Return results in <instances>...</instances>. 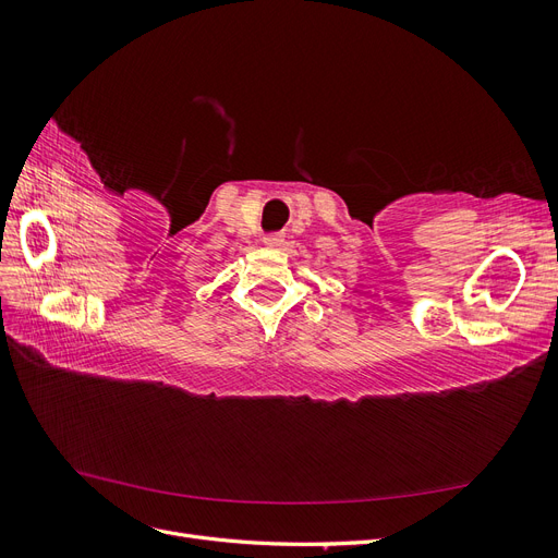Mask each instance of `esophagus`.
<instances>
[{
    "mask_svg": "<svg viewBox=\"0 0 558 558\" xmlns=\"http://www.w3.org/2000/svg\"><path fill=\"white\" fill-rule=\"evenodd\" d=\"M265 244L267 246H279L281 244V234H269V238H265Z\"/></svg>",
    "mask_w": 558,
    "mask_h": 558,
    "instance_id": "34e87169",
    "label": "esophagus"
}]
</instances>
